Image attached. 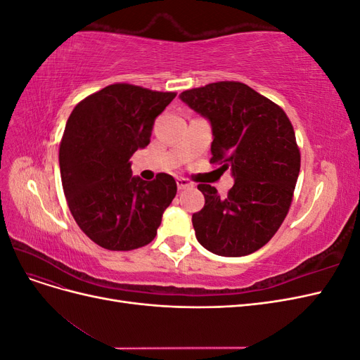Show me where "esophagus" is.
Listing matches in <instances>:
<instances>
[{
  "label": "esophagus",
  "mask_w": 360,
  "mask_h": 360,
  "mask_svg": "<svg viewBox=\"0 0 360 360\" xmlns=\"http://www.w3.org/2000/svg\"><path fill=\"white\" fill-rule=\"evenodd\" d=\"M177 188L180 189V191H183V189H188V188H193V183L191 181V180H188V179H177Z\"/></svg>",
  "instance_id": "1"
}]
</instances>
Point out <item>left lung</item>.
<instances>
[{"label": "left lung", "mask_w": 360, "mask_h": 360, "mask_svg": "<svg viewBox=\"0 0 360 360\" xmlns=\"http://www.w3.org/2000/svg\"><path fill=\"white\" fill-rule=\"evenodd\" d=\"M180 99L209 118L210 163L222 172L231 169L236 180L225 198L210 184H198L205 204L192 214L197 240L221 257L252 254L275 236L292 201L300 150L290 118L237 81L186 90Z\"/></svg>", "instance_id": "8db88e82"}]
</instances>
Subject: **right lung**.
Listing matches in <instances>:
<instances>
[{"mask_svg": "<svg viewBox=\"0 0 360 360\" xmlns=\"http://www.w3.org/2000/svg\"><path fill=\"white\" fill-rule=\"evenodd\" d=\"M177 93L112 84L73 108L60 144L63 191L73 219L94 243L132 250L158 234L177 193L172 176L132 177L130 156L150 143L156 117Z\"/></svg>", "mask_w": 360, "mask_h": 360, "instance_id": "1", "label": "right lung"}]
</instances>
